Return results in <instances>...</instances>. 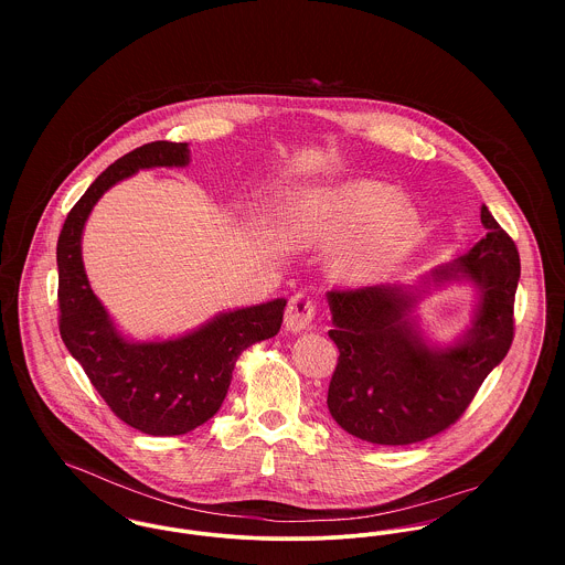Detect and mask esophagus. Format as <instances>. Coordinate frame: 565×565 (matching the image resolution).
<instances>
[{"mask_svg":"<svg viewBox=\"0 0 565 565\" xmlns=\"http://www.w3.org/2000/svg\"><path fill=\"white\" fill-rule=\"evenodd\" d=\"M316 318V302L307 294H298L289 300L287 313H285V328L289 332H300L307 330Z\"/></svg>","mask_w":565,"mask_h":565,"instance_id":"34e87169","label":"esophagus"}]
</instances>
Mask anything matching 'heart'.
<instances>
[{
	"label": "heart",
	"mask_w": 565,
	"mask_h": 565,
	"mask_svg": "<svg viewBox=\"0 0 565 565\" xmlns=\"http://www.w3.org/2000/svg\"><path fill=\"white\" fill-rule=\"evenodd\" d=\"M387 184L359 178L313 191L298 217V233L322 245H343L337 271L363 285L387 271L417 231V213L404 200H392Z\"/></svg>",
	"instance_id": "heart-1"
}]
</instances>
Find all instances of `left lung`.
Wrapping results in <instances>:
<instances>
[{
  "instance_id": "left-lung-1",
  "label": "left lung",
  "mask_w": 565,
  "mask_h": 565,
  "mask_svg": "<svg viewBox=\"0 0 565 565\" xmlns=\"http://www.w3.org/2000/svg\"><path fill=\"white\" fill-rule=\"evenodd\" d=\"M481 224L487 233L468 254L413 285L326 294L328 337L339 348L326 404L345 433L379 446L424 441L463 415L507 356L520 254L484 204ZM463 281L478 291L471 326L450 344H433L414 309L426 292Z\"/></svg>"
}]
</instances>
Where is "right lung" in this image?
<instances>
[{
    "label": "right lung",
    "mask_w": 565,
    "mask_h": 565,
    "mask_svg": "<svg viewBox=\"0 0 565 565\" xmlns=\"http://www.w3.org/2000/svg\"><path fill=\"white\" fill-rule=\"evenodd\" d=\"M189 143L154 141L102 171L72 209L56 245L61 337L110 411L128 426L154 435H184L209 422L224 403L237 356L280 330L285 298L217 313L169 339L126 337L93 294L82 233L93 206L139 169L186 167Z\"/></svg>",
    "instance_id": "add662e5"
}]
</instances>
